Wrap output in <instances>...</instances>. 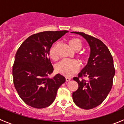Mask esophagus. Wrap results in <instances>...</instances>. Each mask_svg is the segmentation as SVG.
I'll use <instances>...</instances> for the list:
<instances>
[{"label":"esophagus","mask_w":124,"mask_h":124,"mask_svg":"<svg viewBox=\"0 0 124 124\" xmlns=\"http://www.w3.org/2000/svg\"><path fill=\"white\" fill-rule=\"evenodd\" d=\"M71 78L70 77H65V80L66 82H69V81L71 80Z\"/></svg>","instance_id":"34e87169"}]
</instances>
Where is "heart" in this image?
Segmentation results:
<instances>
[{"mask_svg":"<svg viewBox=\"0 0 124 124\" xmlns=\"http://www.w3.org/2000/svg\"><path fill=\"white\" fill-rule=\"evenodd\" d=\"M69 44L70 47L76 52L79 51L83 46L82 41L77 38H71L69 41ZM57 47V43H56L53 45L50 50V56L53 60H56L57 59V54L56 52ZM78 57L83 64L87 63L88 60V55L86 53H80L78 55ZM78 68H79V64L76 60L63 59L56 65V71H57V72L67 77L72 76V74L76 73L78 70Z\"/></svg>","mask_w":124,"mask_h":124,"instance_id":"b5f03b06","label":"heart"}]
</instances>
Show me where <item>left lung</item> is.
<instances>
[{
  "label": "left lung",
  "mask_w": 124,
  "mask_h": 124,
  "mask_svg": "<svg viewBox=\"0 0 124 124\" xmlns=\"http://www.w3.org/2000/svg\"><path fill=\"white\" fill-rule=\"evenodd\" d=\"M79 34L88 42L91 54L87 65L73 80L78 87L72 93L74 103L80 108L89 110L101 104L106 99L113 86L115 69L112 54L107 46L99 39L83 32ZM86 77L88 81L83 79Z\"/></svg>",
  "instance_id": "left-lung-1"
}]
</instances>
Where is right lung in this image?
<instances>
[{
	"instance_id": "1",
	"label": "right lung",
	"mask_w": 124,
	"mask_h": 124,
	"mask_svg": "<svg viewBox=\"0 0 124 124\" xmlns=\"http://www.w3.org/2000/svg\"><path fill=\"white\" fill-rule=\"evenodd\" d=\"M67 31H45L28 37L15 56L12 67L14 87L26 104L36 108H46L54 101L57 90L65 78L57 74L48 76L53 67L48 57L52 44Z\"/></svg>"
}]
</instances>
